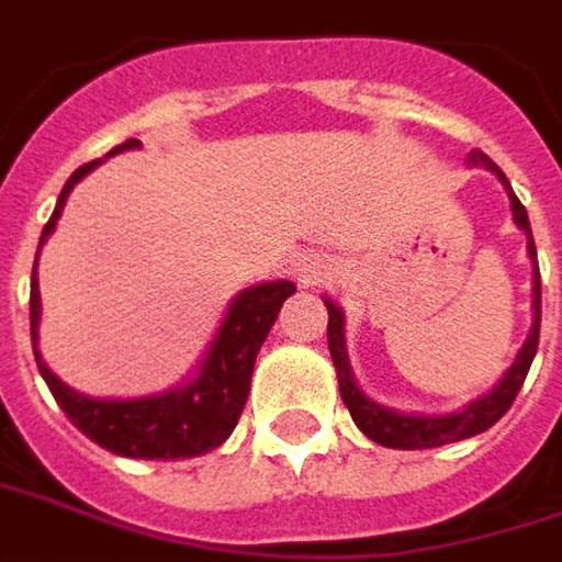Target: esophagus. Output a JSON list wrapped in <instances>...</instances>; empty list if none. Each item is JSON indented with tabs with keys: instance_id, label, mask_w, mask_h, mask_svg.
I'll return each instance as SVG.
<instances>
[{
	"instance_id": "34e87169",
	"label": "esophagus",
	"mask_w": 562,
	"mask_h": 562,
	"mask_svg": "<svg viewBox=\"0 0 562 562\" xmlns=\"http://www.w3.org/2000/svg\"><path fill=\"white\" fill-rule=\"evenodd\" d=\"M300 272H303V281H315V278L324 272V266H318V262H312V259H308V262H305Z\"/></svg>"
}]
</instances>
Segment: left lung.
Masks as SVG:
<instances>
[{
	"label": "left lung",
	"mask_w": 562,
	"mask_h": 562,
	"mask_svg": "<svg viewBox=\"0 0 562 562\" xmlns=\"http://www.w3.org/2000/svg\"><path fill=\"white\" fill-rule=\"evenodd\" d=\"M468 165H483L486 170H493L495 177L505 183L510 199V211H514V223L526 232L529 238V257L536 262V241H532V229H529V216H526V207L520 204V199L514 195L508 177L502 173V168L495 165L493 158L481 153V149H471L468 156ZM532 305H536V324L526 336L524 348L517 355V361L510 367L505 379L495 385L493 392L486 397H477L474 404H468L462 413H450V416H404V413H394L389 406L373 404L367 394L355 385V376H351V367H348L346 358V336H342V312L324 300L327 305V346H330V358L336 363V376H339V394H342V404L348 406L355 425L361 428L363 435L370 440H376L382 447H392V450H431V447H443V443H452V440H465V437H474L493 428L495 422L502 419L510 409V404L517 401V394L524 389L526 373L532 367V358L539 351V327H541V278L539 269H536V288H532Z\"/></svg>",
	"instance_id": "obj_1"
}]
</instances>
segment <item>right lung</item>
Segmentation results:
<instances>
[{"instance_id":"obj_1","label":"right lung","mask_w":562,"mask_h":562,"mask_svg":"<svg viewBox=\"0 0 562 562\" xmlns=\"http://www.w3.org/2000/svg\"><path fill=\"white\" fill-rule=\"evenodd\" d=\"M137 146L140 140H125L122 146H115L110 156L122 153V149H137ZM97 165H100V158L81 165L69 177L52 220L42 229L38 247L57 226V216L64 214V204H67L72 186ZM290 293H296L290 281H272V284H259V288L238 293L216 339L211 342L207 358L201 363L199 379H192L183 389L137 397V401H94V397L72 392L42 363V355L36 348L42 305H38L36 262H33V281H30L33 355H36L38 373L48 382L54 401L60 404L67 419L81 435L94 440L97 447L115 452V456H125V459H161V462L165 459H192L201 452L216 450L235 431L244 404H247L259 348L266 342V336L272 330L274 318Z\"/></svg>"}]
</instances>
